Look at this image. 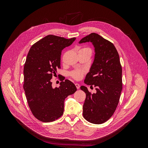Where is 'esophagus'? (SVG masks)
Listing matches in <instances>:
<instances>
[{"mask_svg": "<svg viewBox=\"0 0 148 148\" xmlns=\"http://www.w3.org/2000/svg\"><path fill=\"white\" fill-rule=\"evenodd\" d=\"M75 86H76V87H77V88L78 90L79 88V84H77V83H76V84H75Z\"/></svg>", "mask_w": 148, "mask_h": 148, "instance_id": "obj_1", "label": "esophagus"}]
</instances>
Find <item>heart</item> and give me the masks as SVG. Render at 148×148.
I'll return each instance as SVG.
<instances>
[{
    "label": "heart",
    "instance_id": "heart-1",
    "mask_svg": "<svg viewBox=\"0 0 148 148\" xmlns=\"http://www.w3.org/2000/svg\"><path fill=\"white\" fill-rule=\"evenodd\" d=\"M82 49H89L83 48L81 50H82ZM84 73H85V71L83 70H76L73 71L72 73H71V75L75 79L79 80V79H81L83 77Z\"/></svg>",
    "mask_w": 148,
    "mask_h": 148
}]
</instances>
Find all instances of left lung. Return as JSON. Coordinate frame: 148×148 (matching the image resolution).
I'll return each mask as SVG.
<instances>
[{"label": "left lung", "instance_id": "1", "mask_svg": "<svg viewBox=\"0 0 148 148\" xmlns=\"http://www.w3.org/2000/svg\"><path fill=\"white\" fill-rule=\"evenodd\" d=\"M91 42L95 57L84 83L96 87L91 94L85 86L81 90L86 98L83 105V116L94 124L108 121L118 106L122 90V67L119 56L114 45L99 34L92 33L82 38L79 43Z\"/></svg>", "mask_w": 148, "mask_h": 148}]
</instances>
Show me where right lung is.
<instances>
[{"label":"right lung","instance_id":"1","mask_svg":"<svg viewBox=\"0 0 148 148\" xmlns=\"http://www.w3.org/2000/svg\"><path fill=\"white\" fill-rule=\"evenodd\" d=\"M76 38L54 35L41 38L30 48L24 66L23 88L33 115L44 122H53L64 112V100L77 91L69 79L53 88L51 79L60 69L61 51Z\"/></svg>","mask_w":148,"mask_h":148}]
</instances>
